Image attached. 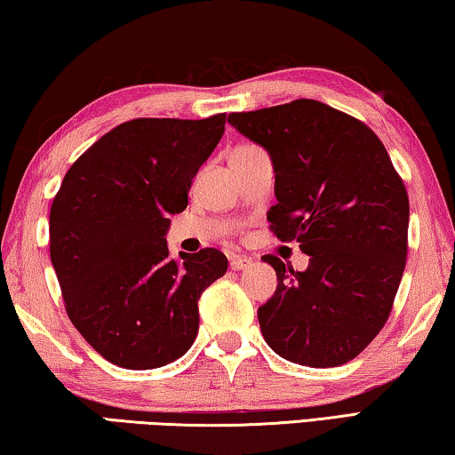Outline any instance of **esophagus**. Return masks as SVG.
Returning <instances> with one entry per match:
<instances>
[{
    "instance_id": "obj_1",
    "label": "esophagus",
    "mask_w": 455,
    "mask_h": 455,
    "mask_svg": "<svg viewBox=\"0 0 455 455\" xmlns=\"http://www.w3.org/2000/svg\"><path fill=\"white\" fill-rule=\"evenodd\" d=\"M251 264H254V259L248 256H232V259H229V267H232V270H245V267H250Z\"/></svg>"
}]
</instances>
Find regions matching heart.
<instances>
[{
	"label": "heart",
	"mask_w": 455,
	"mask_h": 455,
	"mask_svg": "<svg viewBox=\"0 0 455 455\" xmlns=\"http://www.w3.org/2000/svg\"><path fill=\"white\" fill-rule=\"evenodd\" d=\"M242 148H245V147H242Z\"/></svg>",
	"instance_id": "obj_1"
}]
</instances>
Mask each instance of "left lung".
<instances>
[{
  "mask_svg": "<svg viewBox=\"0 0 455 455\" xmlns=\"http://www.w3.org/2000/svg\"><path fill=\"white\" fill-rule=\"evenodd\" d=\"M228 123L274 165L267 212L278 240L310 256L304 272L276 256V292L258 308L267 347L304 367H339L383 329L407 258L409 199L381 140L318 100L232 113Z\"/></svg>",
  "mask_w": 455,
  "mask_h": 455,
  "instance_id": "8db88e82",
  "label": "left lung"
}]
</instances>
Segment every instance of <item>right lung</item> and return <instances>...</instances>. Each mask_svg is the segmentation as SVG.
Masks as SVG:
<instances>
[{
	"label": "right lung",
	"instance_id": "obj_1",
	"mask_svg": "<svg viewBox=\"0 0 455 455\" xmlns=\"http://www.w3.org/2000/svg\"><path fill=\"white\" fill-rule=\"evenodd\" d=\"M223 131L226 115L118 124L80 155L52 201L50 258L66 312L118 367L157 369L188 353L199 296L228 270L215 248L173 259L165 237Z\"/></svg>",
	"mask_w": 455,
	"mask_h": 455
}]
</instances>
